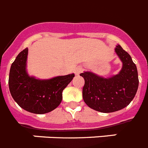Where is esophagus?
<instances>
[{"instance_id":"esophagus-1","label":"esophagus","mask_w":148,"mask_h":148,"mask_svg":"<svg viewBox=\"0 0 148 148\" xmlns=\"http://www.w3.org/2000/svg\"><path fill=\"white\" fill-rule=\"evenodd\" d=\"M82 70H83L82 67H81V66H77V67L75 69V74L76 75H79V74L82 72Z\"/></svg>"}]
</instances>
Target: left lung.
I'll return each mask as SVG.
<instances>
[{
	"instance_id": "left-lung-1",
	"label": "left lung",
	"mask_w": 148,
	"mask_h": 148,
	"mask_svg": "<svg viewBox=\"0 0 148 148\" xmlns=\"http://www.w3.org/2000/svg\"><path fill=\"white\" fill-rule=\"evenodd\" d=\"M115 52L123 63L117 75L106 79L91 72L80 74L84 79L83 99L90 108L97 112L110 113L127 107L138 88L137 67L130 55L119 45L116 46Z\"/></svg>"
}]
</instances>
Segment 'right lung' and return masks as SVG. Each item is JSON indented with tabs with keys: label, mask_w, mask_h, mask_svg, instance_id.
I'll use <instances>...</instances> for the list:
<instances>
[{
	"label": "right lung",
	"mask_w": 148,
	"mask_h": 148,
	"mask_svg": "<svg viewBox=\"0 0 148 148\" xmlns=\"http://www.w3.org/2000/svg\"><path fill=\"white\" fill-rule=\"evenodd\" d=\"M28 49L18 55L11 65L9 88L11 95L21 108L34 114L48 113L58 106L62 92L75 75L57 76L46 80L29 76L26 70Z\"/></svg>",
	"instance_id": "right-lung-1"
}]
</instances>
